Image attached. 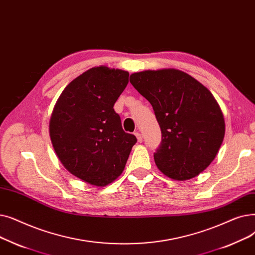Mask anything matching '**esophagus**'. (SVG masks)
I'll return each instance as SVG.
<instances>
[{
    "mask_svg": "<svg viewBox=\"0 0 255 255\" xmlns=\"http://www.w3.org/2000/svg\"><path fill=\"white\" fill-rule=\"evenodd\" d=\"M135 136L137 137L138 142H139V143H141V142H142V136H141L140 132H139V131H136V132H135Z\"/></svg>",
    "mask_w": 255,
    "mask_h": 255,
    "instance_id": "obj_1",
    "label": "esophagus"
}]
</instances>
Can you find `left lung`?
<instances>
[{
    "mask_svg": "<svg viewBox=\"0 0 255 255\" xmlns=\"http://www.w3.org/2000/svg\"><path fill=\"white\" fill-rule=\"evenodd\" d=\"M129 82L152 106L162 131L153 154L160 171L183 181L214 161L225 135V121L211 91L175 68L134 72Z\"/></svg>",
    "mask_w": 255,
    "mask_h": 255,
    "instance_id": "obj_1",
    "label": "left lung"
}]
</instances>
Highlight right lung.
<instances>
[{
	"label": "right lung",
	"instance_id": "obj_1",
	"mask_svg": "<svg viewBox=\"0 0 255 255\" xmlns=\"http://www.w3.org/2000/svg\"><path fill=\"white\" fill-rule=\"evenodd\" d=\"M128 72L92 67L64 88L50 119V137L60 162L72 175L95 187L114 181L137 142L121 126L114 104Z\"/></svg>",
	"mask_w": 255,
	"mask_h": 255
}]
</instances>
